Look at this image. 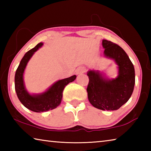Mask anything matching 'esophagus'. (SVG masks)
I'll return each instance as SVG.
<instances>
[{
	"mask_svg": "<svg viewBox=\"0 0 151 151\" xmlns=\"http://www.w3.org/2000/svg\"><path fill=\"white\" fill-rule=\"evenodd\" d=\"M86 71V69L85 67H79L77 68V70H76V73L79 75V74H83V73H85Z\"/></svg>",
	"mask_w": 151,
	"mask_h": 151,
	"instance_id": "obj_1",
	"label": "esophagus"
}]
</instances>
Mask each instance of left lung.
I'll use <instances>...</instances> for the list:
<instances>
[{"mask_svg":"<svg viewBox=\"0 0 151 151\" xmlns=\"http://www.w3.org/2000/svg\"><path fill=\"white\" fill-rule=\"evenodd\" d=\"M104 54L113 59L119 68L115 78H105L99 71L89 70L86 88L91 104L103 111H115L129 100L134 90L135 73L133 64L122 48L115 43L103 40Z\"/></svg>","mask_w":151,"mask_h":151,"instance_id":"1","label":"left lung"}]
</instances>
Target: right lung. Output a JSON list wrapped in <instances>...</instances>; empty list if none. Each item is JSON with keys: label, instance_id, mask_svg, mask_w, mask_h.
<instances>
[{"label": "right lung", "instance_id": "add662e5", "mask_svg": "<svg viewBox=\"0 0 151 151\" xmlns=\"http://www.w3.org/2000/svg\"><path fill=\"white\" fill-rule=\"evenodd\" d=\"M43 43L40 42L24 55L15 73L14 86L18 98L23 105L33 112H42L52 110L59 105L63 98L65 86L75 80L76 75L59 80L50 86L47 91L38 94H30L26 90L24 84L23 74L30 58Z\"/></svg>", "mask_w": 151, "mask_h": 151}]
</instances>
